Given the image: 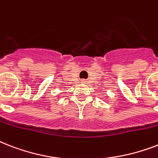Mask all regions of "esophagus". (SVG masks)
I'll return each instance as SVG.
<instances>
[{
  "mask_svg": "<svg viewBox=\"0 0 158 158\" xmlns=\"http://www.w3.org/2000/svg\"><path fill=\"white\" fill-rule=\"evenodd\" d=\"M84 82H85V81H84Z\"/></svg>",
  "mask_w": 158,
  "mask_h": 158,
  "instance_id": "esophagus-1",
  "label": "esophagus"
}]
</instances>
